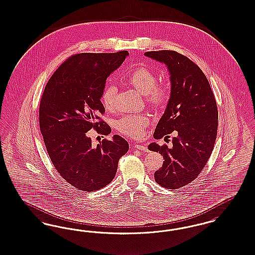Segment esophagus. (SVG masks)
<instances>
[{
  "instance_id": "1",
  "label": "esophagus",
  "mask_w": 255,
  "mask_h": 255,
  "mask_svg": "<svg viewBox=\"0 0 255 255\" xmlns=\"http://www.w3.org/2000/svg\"><path fill=\"white\" fill-rule=\"evenodd\" d=\"M135 148H137L139 150H141V151H148V149H147V147H145V146H143V145H135Z\"/></svg>"
}]
</instances>
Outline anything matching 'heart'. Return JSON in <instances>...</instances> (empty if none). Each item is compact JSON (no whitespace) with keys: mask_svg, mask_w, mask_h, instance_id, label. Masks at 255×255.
Instances as JSON below:
<instances>
[{"mask_svg":"<svg viewBox=\"0 0 255 255\" xmlns=\"http://www.w3.org/2000/svg\"><path fill=\"white\" fill-rule=\"evenodd\" d=\"M126 83L131 86L137 93L145 95V101L151 108L162 106L168 97V88L163 83H156L157 78L154 73L144 66L132 70L125 79ZM116 87L107 85L101 93V102L104 108L111 111L115 105ZM148 120L144 115H128L117 122V130L122 134L137 138L147 127Z\"/></svg>","mask_w":255,"mask_h":255,"instance_id":"heart-1","label":"heart"}]
</instances>
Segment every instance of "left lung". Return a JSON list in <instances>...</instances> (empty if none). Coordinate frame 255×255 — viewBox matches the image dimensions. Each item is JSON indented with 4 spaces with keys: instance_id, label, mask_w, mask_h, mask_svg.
Returning <instances> with one entry per match:
<instances>
[{
    "instance_id": "8db88e82",
    "label": "left lung",
    "mask_w": 255,
    "mask_h": 255,
    "mask_svg": "<svg viewBox=\"0 0 255 255\" xmlns=\"http://www.w3.org/2000/svg\"><path fill=\"white\" fill-rule=\"evenodd\" d=\"M163 62L170 73L171 94L153 137L170 133L173 147L151 143L148 149L162 154L164 162L154 173L156 182L176 190L198 177L213 150L218 129V109L213 92L203 71L184 55L174 50L147 51Z\"/></svg>"
}]
</instances>
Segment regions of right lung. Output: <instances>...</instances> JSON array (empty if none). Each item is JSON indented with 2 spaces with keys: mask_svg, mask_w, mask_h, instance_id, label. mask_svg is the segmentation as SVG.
Here are the masks:
<instances>
[{
  "mask_svg": "<svg viewBox=\"0 0 255 255\" xmlns=\"http://www.w3.org/2000/svg\"><path fill=\"white\" fill-rule=\"evenodd\" d=\"M128 55L126 50L73 55L55 71L42 94L39 125L47 153L62 178L78 190L93 192L109 184L129 149L118 134L93 146L87 132H111L101 120L105 113L101 93L108 76Z\"/></svg>",
  "mask_w": 255,
  "mask_h": 255,
  "instance_id": "right-lung-1",
  "label": "right lung"
}]
</instances>
